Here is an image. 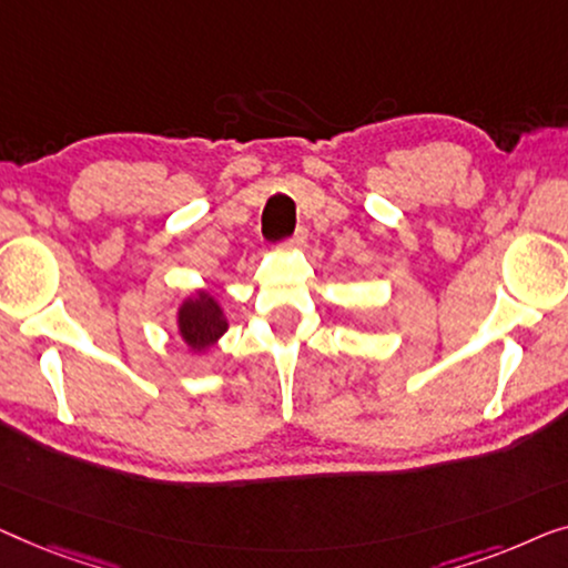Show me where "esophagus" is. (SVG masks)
<instances>
[{"label": "esophagus", "mask_w": 568, "mask_h": 568, "mask_svg": "<svg viewBox=\"0 0 568 568\" xmlns=\"http://www.w3.org/2000/svg\"><path fill=\"white\" fill-rule=\"evenodd\" d=\"M306 236H308V231L306 229H295V234L291 236V239H285V246H303V244H306Z\"/></svg>", "instance_id": "34e87169"}]
</instances>
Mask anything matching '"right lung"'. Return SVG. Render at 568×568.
I'll return each instance as SVG.
<instances>
[{"instance_id": "add662e5", "label": "right lung", "mask_w": 568, "mask_h": 568, "mask_svg": "<svg viewBox=\"0 0 568 568\" xmlns=\"http://www.w3.org/2000/svg\"><path fill=\"white\" fill-rule=\"evenodd\" d=\"M178 324L182 339H185L187 347L195 349V353H205V349L213 347L215 339L226 332L221 306L215 303L213 295L207 293H197L195 298L182 303Z\"/></svg>"}]
</instances>
